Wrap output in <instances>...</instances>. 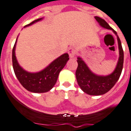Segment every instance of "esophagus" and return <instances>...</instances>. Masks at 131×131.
I'll list each match as a JSON object with an SVG mask.
<instances>
[{"label": "esophagus", "instance_id": "obj_1", "mask_svg": "<svg viewBox=\"0 0 131 131\" xmlns=\"http://www.w3.org/2000/svg\"><path fill=\"white\" fill-rule=\"evenodd\" d=\"M68 53H69V56H70V58H74L75 56V51L73 48L70 47V48L68 50Z\"/></svg>", "mask_w": 131, "mask_h": 131}]
</instances>
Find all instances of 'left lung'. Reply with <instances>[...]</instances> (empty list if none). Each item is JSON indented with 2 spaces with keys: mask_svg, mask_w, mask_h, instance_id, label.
I'll return each mask as SVG.
<instances>
[{
  "mask_svg": "<svg viewBox=\"0 0 131 131\" xmlns=\"http://www.w3.org/2000/svg\"><path fill=\"white\" fill-rule=\"evenodd\" d=\"M95 19L100 26L105 29H111L117 36L119 51L117 64L112 73L107 76H101L92 72L82 59L78 57V68L76 71V77L78 85L84 92L92 95H100L109 92L119 80L123 70L124 53L120 39L117 32L103 19L98 16H95Z\"/></svg>",
  "mask_w": 131,
  "mask_h": 131,
  "instance_id": "left-lung-1",
  "label": "left lung"
}]
</instances>
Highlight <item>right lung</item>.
<instances>
[{"label": "right lung", "mask_w": 131, "mask_h": 131, "mask_svg": "<svg viewBox=\"0 0 131 131\" xmlns=\"http://www.w3.org/2000/svg\"><path fill=\"white\" fill-rule=\"evenodd\" d=\"M43 18H41L34 20L25 27H28L41 21ZM16 42L17 39L12 49V65L16 77L20 84L27 90L34 93H44L51 90L56 84L59 72L69 61V54L64 53L61 55L39 72H29L24 70L17 61L15 54Z\"/></svg>", "instance_id": "add662e5"}]
</instances>
